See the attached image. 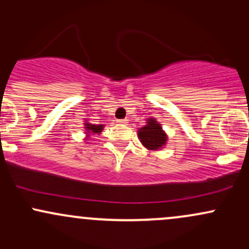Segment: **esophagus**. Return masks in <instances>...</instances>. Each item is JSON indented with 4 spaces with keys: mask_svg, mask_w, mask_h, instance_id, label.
Listing matches in <instances>:
<instances>
[{
    "mask_svg": "<svg viewBox=\"0 0 249 249\" xmlns=\"http://www.w3.org/2000/svg\"><path fill=\"white\" fill-rule=\"evenodd\" d=\"M117 123L121 125H126L127 124V121L126 119H119V121H117Z\"/></svg>",
    "mask_w": 249,
    "mask_h": 249,
    "instance_id": "obj_1",
    "label": "esophagus"
}]
</instances>
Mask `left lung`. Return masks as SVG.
Listing matches in <instances>:
<instances>
[{
  "instance_id": "8db88e82",
  "label": "left lung",
  "mask_w": 249,
  "mask_h": 249,
  "mask_svg": "<svg viewBox=\"0 0 249 249\" xmlns=\"http://www.w3.org/2000/svg\"><path fill=\"white\" fill-rule=\"evenodd\" d=\"M141 142L148 150H159L166 144L167 136L162 131L161 125L154 118L147 119V124L138 130Z\"/></svg>"
}]
</instances>
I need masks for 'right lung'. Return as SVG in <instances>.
Masks as SVG:
<instances>
[{
  "mask_svg": "<svg viewBox=\"0 0 249 249\" xmlns=\"http://www.w3.org/2000/svg\"><path fill=\"white\" fill-rule=\"evenodd\" d=\"M85 125V130L88 131V134L92 133V134H99L102 132L103 127H104V125H96V124H90V123L85 122L84 123Z\"/></svg>",
  "mask_w": 249,
  "mask_h": 249,
  "instance_id": "obj_1",
  "label": "right lung"
}]
</instances>
